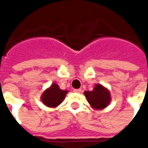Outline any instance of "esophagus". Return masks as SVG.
<instances>
[{"mask_svg":"<svg viewBox=\"0 0 148 148\" xmlns=\"http://www.w3.org/2000/svg\"><path fill=\"white\" fill-rule=\"evenodd\" d=\"M74 92L75 93H81V89H74Z\"/></svg>","mask_w":148,"mask_h":148,"instance_id":"obj_1","label":"esophagus"}]
</instances>
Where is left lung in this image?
Returning a JSON list of instances; mask_svg holds the SVG:
<instances>
[{"mask_svg": "<svg viewBox=\"0 0 148 148\" xmlns=\"http://www.w3.org/2000/svg\"><path fill=\"white\" fill-rule=\"evenodd\" d=\"M84 95L88 103L96 109H103L108 105L110 101V92L101 84L95 85L91 91H85Z\"/></svg>", "mask_w": 148, "mask_h": 148, "instance_id": "obj_1", "label": "left lung"}]
</instances>
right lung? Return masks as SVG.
Listing matches in <instances>:
<instances>
[{"instance_id":"1","label":"right lung","mask_w":148,"mask_h":148,"mask_svg":"<svg viewBox=\"0 0 148 148\" xmlns=\"http://www.w3.org/2000/svg\"><path fill=\"white\" fill-rule=\"evenodd\" d=\"M67 93V90H60L58 84H52L51 88L44 92L41 97V101L47 107L55 108L62 103Z\"/></svg>"}]
</instances>
